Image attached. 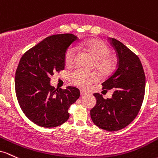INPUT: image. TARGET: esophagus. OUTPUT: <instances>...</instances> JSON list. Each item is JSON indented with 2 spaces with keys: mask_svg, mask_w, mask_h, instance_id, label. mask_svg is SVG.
Returning <instances> with one entry per match:
<instances>
[{
  "mask_svg": "<svg viewBox=\"0 0 158 158\" xmlns=\"http://www.w3.org/2000/svg\"><path fill=\"white\" fill-rule=\"evenodd\" d=\"M86 95V92L83 91V90H81V96H84V95Z\"/></svg>",
  "mask_w": 158,
  "mask_h": 158,
  "instance_id": "34e87169",
  "label": "esophagus"
}]
</instances>
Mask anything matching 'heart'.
<instances>
[{"instance_id":"heart-1","label":"heart","mask_w":158,"mask_h":158,"mask_svg":"<svg viewBox=\"0 0 158 158\" xmlns=\"http://www.w3.org/2000/svg\"><path fill=\"white\" fill-rule=\"evenodd\" d=\"M77 50L82 51L89 54L95 60V68L99 74L103 76H108L116 69V59L110 55V49L104 42L97 40H89L77 45ZM75 48L70 47L67 49L64 56L65 67L73 66L77 56V51ZM98 80L94 73H87L81 70H76L71 74L70 81L72 84L81 88L86 89Z\"/></svg>"}]
</instances>
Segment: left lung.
<instances>
[{
	"mask_svg": "<svg viewBox=\"0 0 158 158\" xmlns=\"http://www.w3.org/2000/svg\"><path fill=\"white\" fill-rule=\"evenodd\" d=\"M110 42L117 55V69L102 83L103 89H114L112 98L94 94L96 104L90 110L95 125L108 131L124 128L137 116L145 95L146 77L137 55L116 39Z\"/></svg>",
	"mask_w": 158,
	"mask_h": 158,
	"instance_id": "1",
	"label": "left lung"
}]
</instances>
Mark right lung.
Instances as JSON below:
<instances>
[{"instance_id":"1","label":"right lung","mask_w":158,"mask_h":158,"mask_svg":"<svg viewBox=\"0 0 158 158\" xmlns=\"http://www.w3.org/2000/svg\"><path fill=\"white\" fill-rule=\"evenodd\" d=\"M78 40L72 33L48 36L23 54L15 77L21 109L33 123L43 127L61 125L69 118V108L80 97L74 86L65 89L50 85L51 76L65 69L64 56Z\"/></svg>"}]
</instances>
